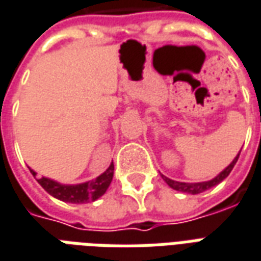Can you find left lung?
Masks as SVG:
<instances>
[{
	"instance_id": "1",
	"label": "left lung",
	"mask_w": 261,
	"mask_h": 261,
	"mask_svg": "<svg viewBox=\"0 0 261 261\" xmlns=\"http://www.w3.org/2000/svg\"><path fill=\"white\" fill-rule=\"evenodd\" d=\"M240 152H238V155L235 156L234 160H232V162H231L230 165L227 166L226 169H223L220 173L216 176V177H213L212 180H207V181H199V183H184V181H176V180H172L164 175H161V176H162V179L165 180V183L169 186L170 189L176 190V191H181V193L193 194V195H195V194L203 193V191H206V190L212 189V187H215V186H217V184L221 183L223 180L226 179L227 176L230 175V172L232 170L235 164H237L238 156H240Z\"/></svg>"
}]
</instances>
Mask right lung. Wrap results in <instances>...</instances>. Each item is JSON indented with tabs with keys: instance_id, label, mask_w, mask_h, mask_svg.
I'll list each match as a JSON object with an SVG mask.
<instances>
[{
	"instance_id": "1",
	"label": "right lung",
	"mask_w": 261,
	"mask_h": 261,
	"mask_svg": "<svg viewBox=\"0 0 261 261\" xmlns=\"http://www.w3.org/2000/svg\"><path fill=\"white\" fill-rule=\"evenodd\" d=\"M30 172L41 184V187L52 197L68 203H88L96 201L107 191L114 176V164L111 162L109 168L96 179L80 184H62L44 176L37 177V172L31 168Z\"/></svg>"
}]
</instances>
